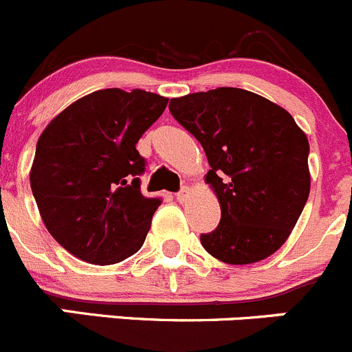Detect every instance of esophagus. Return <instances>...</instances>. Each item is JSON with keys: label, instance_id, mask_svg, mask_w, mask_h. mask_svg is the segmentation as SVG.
<instances>
[{"label": "esophagus", "instance_id": "34e87169", "mask_svg": "<svg viewBox=\"0 0 352 352\" xmlns=\"http://www.w3.org/2000/svg\"><path fill=\"white\" fill-rule=\"evenodd\" d=\"M186 195H188V186H183V188L179 190L178 193H176V200H179V202H183V200L186 199Z\"/></svg>", "mask_w": 352, "mask_h": 352}]
</instances>
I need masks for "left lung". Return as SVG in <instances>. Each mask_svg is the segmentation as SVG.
Masks as SVG:
<instances>
[{
  "mask_svg": "<svg viewBox=\"0 0 352 352\" xmlns=\"http://www.w3.org/2000/svg\"><path fill=\"white\" fill-rule=\"evenodd\" d=\"M173 117L209 160L206 182L221 221L204 249L228 264L266 259L283 245L309 197V143L287 110L240 88L173 98Z\"/></svg>",
  "mask_w": 352,
  "mask_h": 352,
  "instance_id": "1",
  "label": "left lung"
}]
</instances>
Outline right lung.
Instances as JSON below:
<instances>
[{"mask_svg":"<svg viewBox=\"0 0 352 352\" xmlns=\"http://www.w3.org/2000/svg\"><path fill=\"white\" fill-rule=\"evenodd\" d=\"M167 98L100 89L48 124L36 145L31 188L46 228L72 256L116 264L142 249L162 204L142 193L146 160L136 150Z\"/></svg>","mask_w":352,"mask_h":352,"instance_id":"1","label":"right lung"}]
</instances>
